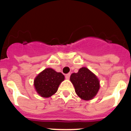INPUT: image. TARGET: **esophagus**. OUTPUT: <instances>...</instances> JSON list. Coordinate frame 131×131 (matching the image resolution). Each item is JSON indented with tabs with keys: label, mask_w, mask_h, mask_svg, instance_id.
<instances>
[{
	"label": "esophagus",
	"mask_w": 131,
	"mask_h": 131,
	"mask_svg": "<svg viewBox=\"0 0 131 131\" xmlns=\"http://www.w3.org/2000/svg\"><path fill=\"white\" fill-rule=\"evenodd\" d=\"M70 77V73H68V74H66V79H69Z\"/></svg>",
	"instance_id": "34e87169"
}]
</instances>
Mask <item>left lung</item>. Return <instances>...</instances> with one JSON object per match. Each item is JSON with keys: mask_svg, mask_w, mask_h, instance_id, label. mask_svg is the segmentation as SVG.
<instances>
[{"mask_svg": "<svg viewBox=\"0 0 131 131\" xmlns=\"http://www.w3.org/2000/svg\"><path fill=\"white\" fill-rule=\"evenodd\" d=\"M70 81L74 85L77 94L83 100L92 99L100 88L98 78L86 68H82L77 73L72 74Z\"/></svg>", "mask_w": 131, "mask_h": 131, "instance_id": "obj_1", "label": "left lung"}]
</instances>
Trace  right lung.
Instances as JSON below:
<instances>
[{
    "label": "right lung",
    "instance_id": "1",
    "mask_svg": "<svg viewBox=\"0 0 131 131\" xmlns=\"http://www.w3.org/2000/svg\"><path fill=\"white\" fill-rule=\"evenodd\" d=\"M64 75L51 68L45 69L37 75L34 81L37 92L42 97L48 98L55 94L60 83L64 80Z\"/></svg>",
    "mask_w": 131,
    "mask_h": 131
}]
</instances>
